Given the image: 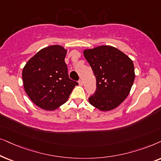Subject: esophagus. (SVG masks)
I'll return each instance as SVG.
<instances>
[{
  "label": "esophagus",
  "mask_w": 161,
  "mask_h": 161,
  "mask_svg": "<svg viewBox=\"0 0 161 161\" xmlns=\"http://www.w3.org/2000/svg\"><path fill=\"white\" fill-rule=\"evenodd\" d=\"M78 82H79V85H81V86H82V85H83V81L82 80V79H79Z\"/></svg>",
  "instance_id": "esophagus-1"
}]
</instances>
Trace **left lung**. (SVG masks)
<instances>
[{
	"instance_id": "1",
	"label": "left lung",
	"mask_w": 161,
	"mask_h": 161,
	"mask_svg": "<svg viewBox=\"0 0 161 161\" xmlns=\"http://www.w3.org/2000/svg\"><path fill=\"white\" fill-rule=\"evenodd\" d=\"M83 53L96 79V91L89 97L90 104L102 111L116 108L129 95L134 82L132 59L110 46L86 49Z\"/></svg>"
}]
</instances>
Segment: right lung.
<instances>
[{
    "mask_svg": "<svg viewBox=\"0 0 161 161\" xmlns=\"http://www.w3.org/2000/svg\"><path fill=\"white\" fill-rule=\"evenodd\" d=\"M67 50L54 45L31 57L23 69L25 93L32 102L46 110H53L65 103L78 83L70 79L65 63Z\"/></svg>",
    "mask_w": 161,
    "mask_h": 161,
    "instance_id": "right-lung-1",
    "label": "right lung"
}]
</instances>
